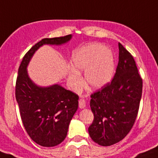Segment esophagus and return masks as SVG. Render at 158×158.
I'll return each mask as SVG.
<instances>
[{"mask_svg":"<svg viewBox=\"0 0 158 158\" xmlns=\"http://www.w3.org/2000/svg\"><path fill=\"white\" fill-rule=\"evenodd\" d=\"M79 106L80 109H83L86 106V102H85V100L83 99V98H80L79 100Z\"/></svg>","mask_w":158,"mask_h":158,"instance_id":"esophagus-1","label":"esophagus"}]
</instances>
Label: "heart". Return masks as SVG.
I'll use <instances>...</instances> for the list:
<instances>
[{
  "mask_svg": "<svg viewBox=\"0 0 158 158\" xmlns=\"http://www.w3.org/2000/svg\"><path fill=\"white\" fill-rule=\"evenodd\" d=\"M76 70L86 71L85 79L90 87L99 89L112 80L114 75L115 62L113 53L101 44H91L78 51L73 57ZM76 70L68 72V80L74 90L82 87L83 79Z\"/></svg>",
  "mask_w": 158,
  "mask_h": 158,
  "instance_id": "b5f03b06",
  "label": "heart"
}]
</instances>
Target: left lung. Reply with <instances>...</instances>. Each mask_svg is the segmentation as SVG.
Here are the masks:
<instances>
[{
	"label": "left lung",
	"instance_id": "left-lung-1",
	"mask_svg": "<svg viewBox=\"0 0 158 158\" xmlns=\"http://www.w3.org/2000/svg\"><path fill=\"white\" fill-rule=\"evenodd\" d=\"M118 64L111 83L90 95L91 139L102 146L122 141L132 129L142 94V79L132 55L118 43Z\"/></svg>",
	"mask_w": 158,
	"mask_h": 158
}]
</instances>
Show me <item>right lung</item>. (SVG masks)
Instances as JSON below:
<instances>
[{
	"label": "right lung",
	"instance_id": "add662e5",
	"mask_svg": "<svg viewBox=\"0 0 158 158\" xmlns=\"http://www.w3.org/2000/svg\"><path fill=\"white\" fill-rule=\"evenodd\" d=\"M71 35L45 38L26 53L19 67L16 99L20 118L31 140L44 147H53L65 139L70 122L79 106V96L59 84L40 87L28 76L27 67L34 53L44 44L68 43Z\"/></svg>",
	"mask_w": 158,
	"mask_h": 158
}]
</instances>
